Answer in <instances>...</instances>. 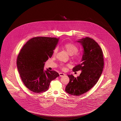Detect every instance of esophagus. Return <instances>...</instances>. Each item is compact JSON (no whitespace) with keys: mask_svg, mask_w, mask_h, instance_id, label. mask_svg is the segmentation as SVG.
Segmentation results:
<instances>
[{"mask_svg":"<svg viewBox=\"0 0 121 121\" xmlns=\"http://www.w3.org/2000/svg\"><path fill=\"white\" fill-rule=\"evenodd\" d=\"M59 76H60V77H63V76H65L66 75V74L64 73H59Z\"/></svg>","mask_w":121,"mask_h":121,"instance_id":"34e87169","label":"esophagus"}]
</instances>
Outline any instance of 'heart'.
Here are the masks:
<instances>
[{"label": "heart", "instance_id": "b5f03b06", "mask_svg": "<svg viewBox=\"0 0 121 121\" xmlns=\"http://www.w3.org/2000/svg\"><path fill=\"white\" fill-rule=\"evenodd\" d=\"M64 48L66 52L70 55H71L72 59L77 61L80 60L82 58V54L78 53V48L76 45L73 43H67L64 45ZM58 51V48H56L54 50V54H56Z\"/></svg>", "mask_w": 121, "mask_h": 121}]
</instances>
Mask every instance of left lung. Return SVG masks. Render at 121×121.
I'll use <instances>...</instances> for the list:
<instances>
[{
    "label": "left lung",
    "instance_id": "obj_1",
    "mask_svg": "<svg viewBox=\"0 0 121 121\" xmlns=\"http://www.w3.org/2000/svg\"><path fill=\"white\" fill-rule=\"evenodd\" d=\"M83 48L80 64L73 68L76 72L81 70L80 75L75 78L68 74L70 82L65 88L66 93L73 96H80L89 91L99 80L104 66L103 52L98 43L89 37L78 39Z\"/></svg>",
    "mask_w": 121,
    "mask_h": 121
}]
</instances>
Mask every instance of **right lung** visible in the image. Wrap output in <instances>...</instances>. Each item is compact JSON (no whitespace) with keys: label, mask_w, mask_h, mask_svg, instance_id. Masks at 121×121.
I'll use <instances>...</instances> for the list:
<instances>
[{"label":"right lung","mask_w":121,"mask_h":121,"mask_svg":"<svg viewBox=\"0 0 121 121\" xmlns=\"http://www.w3.org/2000/svg\"><path fill=\"white\" fill-rule=\"evenodd\" d=\"M59 38L37 37L28 41L17 59L18 72L26 87L35 93L47 91L51 81L59 76L58 73L48 69L45 62L51 58Z\"/></svg>","instance_id":"1"}]
</instances>
